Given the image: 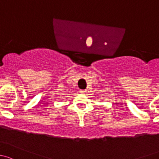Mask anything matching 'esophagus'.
I'll return each instance as SVG.
<instances>
[{"label": "esophagus", "instance_id": "esophagus-1", "mask_svg": "<svg viewBox=\"0 0 159 159\" xmlns=\"http://www.w3.org/2000/svg\"><path fill=\"white\" fill-rule=\"evenodd\" d=\"M80 93H82V94H84V93H86V90H80Z\"/></svg>", "mask_w": 159, "mask_h": 159}]
</instances>
